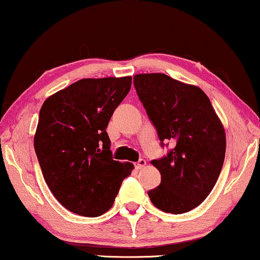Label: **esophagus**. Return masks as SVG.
Listing matches in <instances>:
<instances>
[{"mask_svg": "<svg viewBox=\"0 0 260 260\" xmlns=\"http://www.w3.org/2000/svg\"><path fill=\"white\" fill-rule=\"evenodd\" d=\"M146 165H147L146 160H143V158H140V160H139L137 164H135V168H137V169H142Z\"/></svg>", "mask_w": 260, "mask_h": 260, "instance_id": "obj_1", "label": "esophagus"}]
</instances>
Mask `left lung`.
<instances>
[{"mask_svg": "<svg viewBox=\"0 0 260 260\" xmlns=\"http://www.w3.org/2000/svg\"><path fill=\"white\" fill-rule=\"evenodd\" d=\"M134 86L160 141L175 147L152 165L161 174L148 191L152 203L170 214L192 210L207 199L218 180L225 157L223 123L208 95L195 85L165 73L134 76Z\"/></svg>", "mask_w": 260, "mask_h": 260, "instance_id": "1", "label": "left lung"}]
</instances>
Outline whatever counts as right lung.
Wrapping results in <instances>:
<instances>
[{
	"instance_id": "1",
	"label": "right lung",
	"mask_w": 260,
	"mask_h": 260,
	"mask_svg": "<svg viewBox=\"0 0 260 260\" xmlns=\"http://www.w3.org/2000/svg\"><path fill=\"white\" fill-rule=\"evenodd\" d=\"M132 77L80 79L45 100L34 138L44 180L71 212L96 217L110 210L134 166L112 158L106 132Z\"/></svg>"
}]
</instances>
